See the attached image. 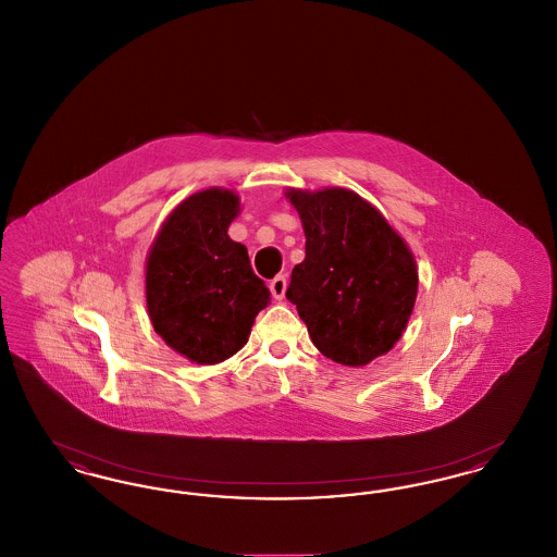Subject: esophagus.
<instances>
[{
	"label": "esophagus",
	"instance_id": "obj_1",
	"mask_svg": "<svg viewBox=\"0 0 557 557\" xmlns=\"http://www.w3.org/2000/svg\"><path fill=\"white\" fill-rule=\"evenodd\" d=\"M286 286H288V284H286V277H284V275H275V277L269 282V290H271L275 300H282V298H284Z\"/></svg>",
	"mask_w": 557,
	"mask_h": 557
}]
</instances>
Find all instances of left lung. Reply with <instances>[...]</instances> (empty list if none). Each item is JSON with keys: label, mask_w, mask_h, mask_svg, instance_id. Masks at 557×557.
Returning a JSON list of instances; mask_svg holds the SVG:
<instances>
[{"label": "left lung", "mask_w": 557, "mask_h": 557, "mask_svg": "<svg viewBox=\"0 0 557 557\" xmlns=\"http://www.w3.org/2000/svg\"><path fill=\"white\" fill-rule=\"evenodd\" d=\"M305 232L288 300L319 352L363 368L403 336L418 298V265L388 219L346 187H288Z\"/></svg>", "instance_id": "obj_1"}]
</instances>
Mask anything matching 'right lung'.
Returning <instances> with one entry per match:
<instances>
[{
    "mask_svg": "<svg viewBox=\"0 0 557 557\" xmlns=\"http://www.w3.org/2000/svg\"><path fill=\"white\" fill-rule=\"evenodd\" d=\"M234 189L209 187L182 200L146 257V307L154 332L191 363L214 366L248 343L271 292L227 230L238 216Z\"/></svg>",
    "mask_w": 557,
    "mask_h": 557,
    "instance_id": "right-lung-1",
    "label": "right lung"
}]
</instances>
